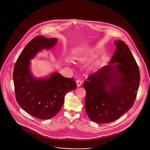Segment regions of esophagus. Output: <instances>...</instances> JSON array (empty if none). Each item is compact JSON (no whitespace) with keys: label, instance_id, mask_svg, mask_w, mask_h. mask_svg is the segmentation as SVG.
Masks as SVG:
<instances>
[{"label":"esophagus","instance_id":"34e87169","mask_svg":"<svg viewBox=\"0 0 150 150\" xmlns=\"http://www.w3.org/2000/svg\"><path fill=\"white\" fill-rule=\"evenodd\" d=\"M76 82L77 87H80L81 85V84H82V82H81V80H79V79H77V80L76 81Z\"/></svg>","mask_w":150,"mask_h":150}]
</instances>
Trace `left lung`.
Returning a JSON list of instances; mask_svg holds the SVG:
<instances>
[{
    "mask_svg": "<svg viewBox=\"0 0 150 150\" xmlns=\"http://www.w3.org/2000/svg\"><path fill=\"white\" fill-rule=\"evenodd\" d=\"M116 50L109 65L89 76L83 83L85 106L89 118L97 123L112 122L134 104L139 88L140 72L129 47L115 41Z\"/></svg>",
    "mask_w": 150,
    "mask_h": 150,
    "instance_id": "obj_1",
    "label": "left lung"
}]
</instances>
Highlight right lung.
I'll return each mask as SVG.
<instances>
[{"instance_id":"1","label":"right lung","mask_w":150,"mask_h":150,"mask_svg":"<svg viewBox=\"0 0 150 150\" xmlns=\"http://www.w3.org/2000/svg\"><path fill=\"white\" fill-rule=\"evenodd\" d=\"M57 38L34 37L18 57L14 66L13 79L17 103L24 110L39 119L55 116L64 103L66 94L76 88L74 78L54 72L45 78H36L30 70V60L38 52L53 47Z\"/></svg>"}]
</instances>
